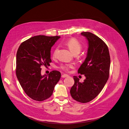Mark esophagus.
Returning <instances> with one entry per match:
<instances>
[{"label":"esophagus","mask_w":129,"mask_h":129,"mask_svg":"<svg viewBox=\"0 0 129 129\" xmlns=\"http://www.w3.org/2000/svg\"><path fill=\"white\" fill-rule=\"evenodd\" d=\"M68 75H66V74H63V75H62V78H65V77H68Z\"/></svg>","instance_id":"esophagus-1"}]
</instances>
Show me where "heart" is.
Returning <instances> with one entry per match:
<instances>
[{"instance_id":"obj_1","label":"heart","mask_w":129,"mask_h":129,"mask_svg":"<svg viewBox=\"0 0 129 129\" xmlns=\"http://www.w3.org/2000/svg\"><path fill=\"white\" fill-rule=\"evenodd\" d=\"M65 45L67 46V47L69 48L71 52L73 54H79L82 49V46L80 44V42L76 39L75 38H70L68 39L65 42ZM58 51V47H56L52 53V56L53 57L55 58L56 57L57 53ZM74 67V65L72 64H62L59 66V68L61 70L66 71V72H69L70 70Z\"/></svg>"}]
</instances>
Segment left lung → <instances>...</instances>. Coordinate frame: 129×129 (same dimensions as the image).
Wrapping results in <instances>:
<instances>
[{"label": "left lung", "mask_w": 129, "mask_h": 129, "mask_svg": "<svg viewBox=\"0 0 129 129\" xmlns=\"http://www.w3.org/2000/svg\"><path fill=\"white\" fill-rule=\"evenodd\" d=\"M81 35L88 40L87 56L78 73L86 77L83 82L74 76V84L70 93L75 100L82 103L90 102L101 92L109 78L110 58L107 46L100 38L90 32Z\"/></svg>", "instance_id": "obj_1"}]
</instances>
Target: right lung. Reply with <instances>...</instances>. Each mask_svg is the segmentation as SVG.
I'll return each mask as SVG.
<instances>
[{"label": "right lung", "instance_id": "obj_1", "mask_svg": "<svg viewBox=\"0 0 129 129\" xmlns=\"http://www.w3.org/2000/svg\"><path fill=\"white\" fill-rule=\"evenodd\" d=\"M60 36H36L24 41L16 53V75L25 93L31 99L43 101L53 93L61 73L52 71L42 76L41 66L47 67L51 62V49Z\"/></svg>", "mask_w": 129, "mask_h": 129}]
</instances>
